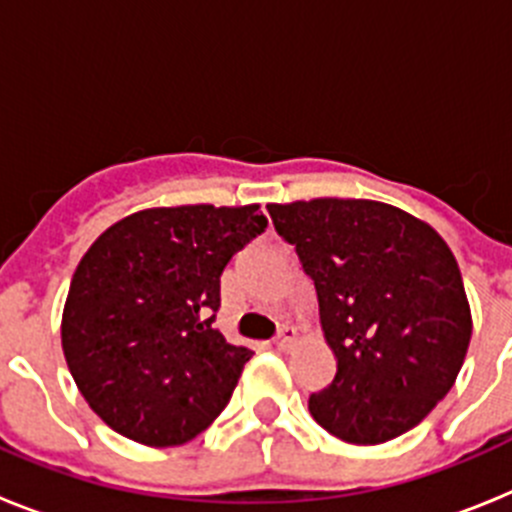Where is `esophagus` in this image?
Instances as JSON below:
<instances>
[{
    "label": "esophagus",
    "instance_id": "34e87169",
    "mask_svg": "<svg viewBox=\"0 0 512 512\" xmlns=\"http://www.w3.org/2000/svg\"><path fill=\"white\" fill-rule=\"evenodd\" d=\"M295 341H297V330L292 328V325H282L277 336H274V346L277 348H289Z\"/></svg>",
    "mask_w": 512,
    "mask_h": 512
}]
</instances>
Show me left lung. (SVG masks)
<instances>
[{
    "label": "left lung",
    "mask_w": 512,
    "mask_h": 512,
    "mask_svg": "<svg viewBox=\"0 0 512 512\" xmlns=\"http://www.w3.org/2000/svg\"><path fill=\"white\" fill-rule=\"evenodd\" d=\"M315 284L320 325L338 359L310 415L346 443L408 433L454 387L472 312L441 235L372 200L266 205Z\"/></svg>",
    "instance_id": "left-lung-1"
}]
</instances>
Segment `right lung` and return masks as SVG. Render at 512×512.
<instances>
[{
    "label": "right lung",
    "instance_id": "right-lung-1",
    "mask_svg": "<svg viewBox=\"0 0 512 512\" xmlns=\"http://www.w3.org/2000/svg\"><path fill=\"white\" fill-rule=\"evenodd\" d=\"M264 230L259 205L156 207L84 253L63 307V356L112 431L179 446L223 413L253 351L212 325L220 277Z\"/></svg>",
    "mask_w": 512,
    "mask_h": 512
}]
</instances>
